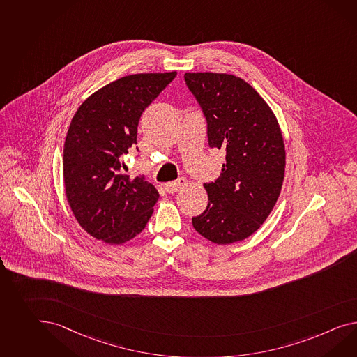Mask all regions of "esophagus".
<instances>
[{
    "mask_svg": "<svg viewBox=\"0 0 357 357\" xmlns=\"http://www.w3.org/2000/svg\"><path fill=\"white\" fill-rule=\"evenodd\" d=\"M186 183H188V181H186V178L180 177V178H177L176 181H169V183H165L163 186H165V192H177V190H180V189H181L183 185H185Z\"/></svg>",
    "mask_w": 357,
    "mask_h": 357,
    "instance_id": "1",
    "label": "esophagus"
}]
</instances>
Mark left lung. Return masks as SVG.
<instances>
[{
  "label": "left lung",
  "instance_id": "left-lung-1",
  "mask_svg": "<svg viewBox=\"0 0 357 357\" xmlns=\"http://www.w3.org/2000/svg\"><path fill=\"white\" fill-rule=\"evenodd\" d=\"M188 89L207 123L211 149L225 153L219 177L204 183L207 208L192 227L211 242L229 245L250 237L280 197L284 139L269 106L245 80L227 73H185Z\"/></svg>",
  "mask_w": 357,
  "mask_h": 357
}]
</instances>
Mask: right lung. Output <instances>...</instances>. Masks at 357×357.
<instances>
[{
    "label": "right lung",
    "mask_w": 357,
    "mask_h": 357,
    "mask_svg": "<svg viewBox=\"0 0 357 357\" xmlns=\"http://www.w3.org/2000/svg\"><path fill=\"white\" fill-rule=\"evenodd\" d=\"M177 73H137L110 82L76 111L63 149L66 195L91 236L111 245L136 237L159 194L144 174L130 178L121 158L137 145L142 112Z\"/></svg>",
    "instance_id": "1"
}]
</instances>
